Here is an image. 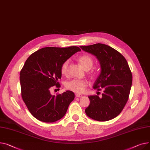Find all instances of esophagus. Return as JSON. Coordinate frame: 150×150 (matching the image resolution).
I'll list each match as a JSON object with an SVG mask.
<instances>
[{
    "label": "esophagus",
    "mask_w": 150,
    "mask_h": 150,
    "mask_svg": "<svg viewBox=\"0 0 150 150\" xmlns=\"http://www.w3.org/2000/svg\"><path fill=\"white\" fill-rule=\"evenodd\" d=\"M82 96L80 94H76V98H81V97H82Z\"/></svg>",
    "instance_id": "34e87169"
}]
</instances>
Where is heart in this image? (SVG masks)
Returning a JSON list of instances; mask_svg holds the SVG:
<instances>
[{"instance_id": "obj_1", "label": "heart", "mask_w": 150, "mask_h": 150, "mask_svg": "<svg viewBox=\"0 0 150 150\" xmlns=\"http://www.w3.org/2000/svg\"><path fill=\"white\" fill-rule=\"evenodd\" d=\"M79 61L83 68L86 69H90L94 63L93 58L88 54H83L79 57ZM69 60H65L60 67V72L62 74L67 75L68 73ZM88 85V82L85 80L73 79L68 82L66 84L67 88L76 93H83L85 92Z\"/></svg>"}]
</instances>
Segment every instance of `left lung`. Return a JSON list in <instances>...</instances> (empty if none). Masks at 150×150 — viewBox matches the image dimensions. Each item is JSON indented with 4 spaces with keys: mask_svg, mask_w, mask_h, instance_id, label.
Returning <instances> with one entry per match:
<instances>
[{
    "mask_svg": "<svg viewBox=\"0 0 150 150\" xmlns=\"http://www.w3.org/2000/svg\"><path fill=\"white\" fill-rule=\"evenodd\" d=\"M83 50L96 56L101 72L93 88L103 90L102 97L90 96V105L85 111L89 117L100 122L117 117L128 101L133 76L125 58L119 51L102 43L81 46Z\"/></svg>",
    "mask_w": 150,
    "mask_h": 150,
    "instance_id": "1",
    "label": "left lung"
}]
</instances>
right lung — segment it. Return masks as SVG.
Masks as SVG:
<instances>
[{"mask_svg": "<svg viewBox=\"0 0 150 150\" xmlns=\"http://www.w3.org/2000/svg\"><path fill=\"white\" fill-rule=\"evenodd\" d=\"M78 47H45L26 59L20 73L21 95L32 115L43 122H54L62 118L74 99L73 91L52 96L50 89L60 87V67L77 51Z\"/></svg>", "mask_w": 150, "mask_h": 150, "instance_id": "right-lung-1", "label": "right lung"}]
</instances>
